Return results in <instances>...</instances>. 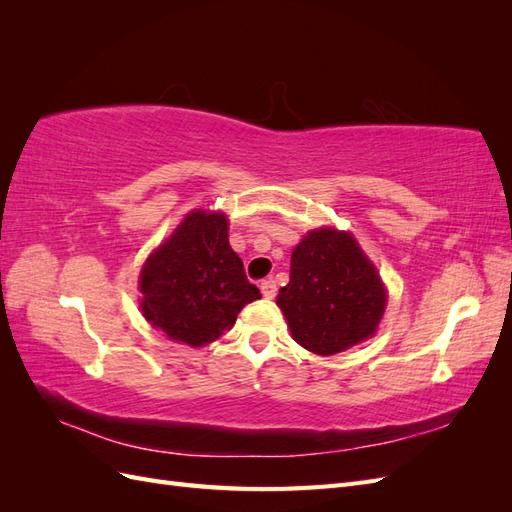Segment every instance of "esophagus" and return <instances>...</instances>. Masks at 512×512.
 <instances>
[{"label":"esophagus","instance_id":"esophagus-1","mask_svg":"<svg viewBox=\"0 0 512 512\" xmlns=\"http://www.w3.org/2000/svg\"><path fill=\"white\" fill-rule=\"evenodd\" d=\"M260 292H262V297H265V299H273L277 294V286H275L273 280H262L260 282Z\"/></svg>","mask_w":512,"mask_h":512}]
</instances>
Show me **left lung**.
Wrapping results in <instances>:
<instances>
[{"mask_svg": "<svg viewBox=\"0 0 512 512\" xmlns=\"http://www.w3.org/2000/svg\"><path fill=\"white\" fill-rule=\"evenodd\" d=\"M277 305L294 342L331 356L376 333L386 288L350 232L318 228L292 250L290 282L280 288Z\"/></svg>", "mask_w": 512, "mask_h": 512, "instance_id": "8db88e82", "label": "left lung"}]
</instances>
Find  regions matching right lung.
Here are the masks:
<instances>
[{
  "label": "right lung",
  "instance_id": "1",
  "mask_svg": "<svg viewBox=\"0 0 512 512\" xmlns=\"http://www.w3.org/2000/svg\"><path fill=\"white\" fill-rule=\"evenodd\" d=\"M138 290L151 327L192 348L215 342L247 303L260 299L228 243L226 215L205 209L185 215L147 258Z\"/></svg>",
  "mask_w": 512,
  "mask_h": 512
}]
</instances>
